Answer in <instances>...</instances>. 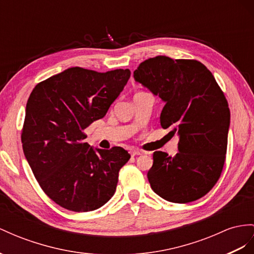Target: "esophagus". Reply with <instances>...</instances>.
<instances>
[{"label": "esophagus", "mask_w": 254, "mask_h": 254, "mask_svg": "<svg viewBox=\"0 0 254 254\" xmlns=\"http://www.w3.org/2000/svg\"><path fill=\"white\" fill-rule=\"evenodd\" d=\"M140 154H142V152H141V151H138V150H132V151H131V155H132V157H135V155H140Z\"/></svg>", "instance_id": "obj_1"}]
</instances>
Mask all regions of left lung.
Wrapping results in <instances>:
<instances>
[{"mask_svg": "<svg viewBox=\"0 0 254 254\" xmlns=\"http://www.w3.org/2000/svg\"><path fill=\"white\" fill-rule=\"evenodd\" d=\"M136 81L165 102L160 122L179 135V152L153 153L148 172L162 198L186 204L203 197L219 180L227 148L231 113L223 91L203 63L158 56L134 70Z\"/></svg>", "mask_w": 254, "mask_h": 254, "instance_id": "obj_1", "label": "left lung"}]
</instances>
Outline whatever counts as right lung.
<instances>
[{
  "instance_id": "add662e5",
  "label": "right lung",
  "mask_w": 254,
  "mask_h": 254,
  "mask_svg": "<svg viewBox=\"0 0 254 254\" xmlns=\"http://www.w3.org/2000/svg\"><path fill=\"white\" fill-rule=\"evenodd\" d=\"M129 76V69L70 67L38 82L29 96L23 152L42 190L65 209L92 211L115 194L131 155L121 147L94 150L83 131L106 115Z\"/></svg>"
}]
</instances>
